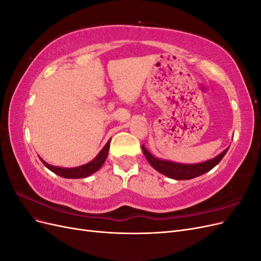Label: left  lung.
I'll return each mask as SVG.
<instances>
[{
    "label": "left lung",
    "instance_id": "left-lung-1",
    "mask_svg": "<svg viewBox=\"0 0 261 261\" xmlns=\"http://www.w3.org/2000/svg\"><path fill=\"white\" fill-rule=\"evenodd\" d=\"M228 148L230 147H227L220 154L213 158V159L199 162V163L185 164V163H177V162H173L169 160L159 159V158H156L150 153L144 145L141 146V149H143V152L146 156V159L154 170L160 172L161 174L165 176L173 179H178V180L192 179L209 172L210 170L215 168L221 160H222V158L227 152Z\"/></svg>",
    "mask_w": 261,
    "mask_h": 261
}]
</instances>
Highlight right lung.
Instances as JSON below:
<instances>
[{
    "instance_id": "obj_1",
    "label": "right lung",
    "mask_w": 261,
    "mask_h": 261,
    "mask_svg": "<svg viewBox=\"0 0 261 261\" xmlns=\"http://www.w3.org/2000/svg\"><path fill=\"white\" fill-rule=\"evenodd\" d=\"M110 139L106 146L101 149V151L98 153V155L94 158V159L88 163L80 165V167L76 168H61V167H55V165H51L49 163H46L43 159H41L39 156V159L41 160V162L48 168L50 171H52L55 174L61 176V177H65V178H84L93 174L94 172H97L102 165H103L108 153H109V149H110Z\"/></svg>"
}]
</instances>
